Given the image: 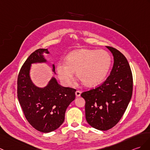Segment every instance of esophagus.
I'll return each mask as SVG.
<instances>
[{"label": "esophagus", "instance_id": "esophagus-1", "mask_svg": "<svg viewBox=\"0 0 150 150\" xmlns=\"http://www.w3.org/2000/svg\"><path fill=\"white\" fill-rule=\"evenodd\" d=\"M75 95H76V97H79V96H81V91H76V92H75Z\"/></svg>", "mask_w": 150, "mask_h": 150}]
</instances>
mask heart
Masks as SVG:
<instances>
[{
	"label": "heart",
	"instance_id": "obj_1",
	"mask_svg": "<svg viewBox=\"0 0 150 150\" xmlns=\"http://www.w3.org/2000/svg\"><path fill=\"white\" fill-rule=\"evenodd\" d=\"M112 64L110 55L105 50L89 48L72 51L67 55L65 62H59L56 72L62 84L69 86L76 76L87 86L93 87L102 83Z\"/></svg>",
	"mask_w": 150,
	"mask_h": 150
}]
</instances>
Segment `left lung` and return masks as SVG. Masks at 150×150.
I'll return each mask as SVG.
<instances>
[{
	"mask_svg": "<svg viewBox=\"0 0 150 150\" xmlns=\"http://www.w3.org/2000/svg\"><path fill=\"white\" fill-rule=\"evenodd\" d=\"M114 57L110 75L102 85L83 92L86 119L91 126L107 130L121 120L132 98L133 78L127 58L116 48L106 47Z\"/></svg>",
	"mask_w": 150,
	"mask_h": 150,
	"instance_id": "1",
	"label": "left lung"
}]
</instances>
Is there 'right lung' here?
Here are the masks:
<instances>
[{
  "instance_id": "obj_1",
  "label": "right lung",
  "mask_w": 150,
  "mask_h": 150,
  "mask_svg": "<svg viewBox=\"0 0 150 150\" xmlns=\"http://www.w3.org/2000/svg\"><path fill=\"white\" fill-rule=\"evenodd\" d=\"M44 53L50 52L45 48L38 49L23 63L18 76L17 96L28 122L37 130L48 133L63 123L66 110L75 98L76 89L61 86L55 77L44 88L34 84L30 76L31 64L46 63ZM52 71L55 74L54 64Z\"/></svg>"
}]
</instances>
